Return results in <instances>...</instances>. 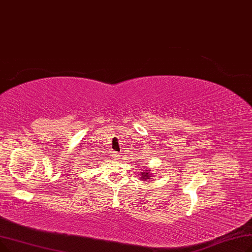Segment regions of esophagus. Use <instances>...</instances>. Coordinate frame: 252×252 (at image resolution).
I'll list each match as a JSON object with an SVG mask.
<instances>
[{
	"mask_svg": "<svg viewBox=\"0 0 252 252\" xmlns=\"http://www.w3.org/2000/svg\"><path fill=\"white\" fill-rule=\"evenodd\" d=\"M112 157H113L115 160H118L119 157H120V155H119V153H117V152H113V153H112Z\"/></svg>",
	"mask_w": 252,
	"mask_h": 252,
	"instance_id": "obj_1",
	"label": "esophagus"
}]
</instances>
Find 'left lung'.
I'll use <instances>...</instances> for the list:
<instances>
[{
  "mask_svg": "<svg viewBox=\"0 0 252 252\" xmlns=\"http://www.w3.org/2000/svg\"><path fill=\"white\" fill-rule=\"evenodd\" d=\"M150 171L151 170H145V171H143V172H141L140 173V179H142V181H151V179H152V174L150 173Z\"/></svg>",
  "mask_w": 252,
  "mask_h": 252,
  "instance_id": "1",
  "label": "left lung"
}]
</instances>
